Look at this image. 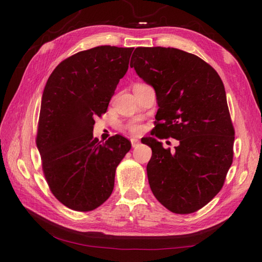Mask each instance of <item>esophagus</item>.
Returning <instances> with one entry per match:
<instances>
[{"mask_svg": "<svg viewBox=\"0 0 262 262\" xmlns=\"http://www.w3.org/2000/svg\"><path fill=\"white\" fill-rule=\"evenodd\" d=\"M130 143H132V146H133V147H136V146L138 145V144H140V141H138L137 138H132Z\"/></svg>", "mask_w": 262, "mask_h": 262, "instance_id": "obj_1", "label": "esophagus"}]
</instances>
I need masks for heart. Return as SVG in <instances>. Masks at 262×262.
<instances>
[{"mask_svg": "<svg viewBox=\"0 0 262 262\" xmlns=\"http://www.w3.org/2000/svg\"><path fill=\"white\" fill-rule=\"evenodd\" d=\"M126 127H127V129L132 133V134H138V133H141L143 129L142 125L137 121H130L129 124H127Z\"/></svg>", "mask_w": 262, "mask_h": 262, "instance_id": "b5f03b06", "label": "heart"}]
</instances>
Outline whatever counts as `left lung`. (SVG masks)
<instances>
[{
    "label": "left lung",
    "mask_w": 262,
    "mask_h": 262,
    "mask_svg": "<svg viewBox=\"0 0 262 262\" xmlns=\"http://www.w3.org/2000/svg\"><path fill=\"white\" fill-rule=\"evenodd\" d=\"M130 66L157 93L151 135L179 141L171 151L154 137L142 140L152 148L151 190L172 213H194L221 191L233 162L235 132L223 82L205 60L177 48L137 47Z\"/></svg>",
    "instance_id": "1"
}]
</instances>
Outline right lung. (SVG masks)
Instances as JSON below:
<instances>
[{"label":"right lung","mask_w":262,"mask_h":262,"mask_svg":"<svg viewBox=\"0 0 262 262\" xmlns=\"http://www.w3.org/2000/svg\"><path fill=\"white\" fill-rule=\"evenodd\" d=\"M134 48L98 46L60 62L41 98L36 144L52 193L76 211H90L114 190L116 169L132 147L121 135L93 137Z\"/></svg>","instance_id":"obj_1"}]
</instances>
